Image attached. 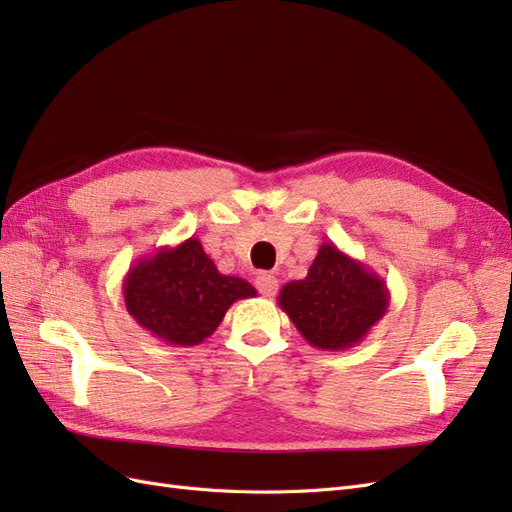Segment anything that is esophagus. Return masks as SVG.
<instances>
[{
	"instance_id": "obj_1",
	"label": "esophagus",
	"mask_w": 512,
	"mask_h": 512,
	"mask_svg": "<svg viewBox=\"0 0 512 512\" xmlns=\"http://www.w3.org/2000/svg\"><path fill=\"white\" fill-rule=\"evenodd\" d=\"M256 288H258V292L262 294V297H267V299L275 297V292H277V277L271 275V273H258V277H256Z\"/></svg>"
}]
</instances>
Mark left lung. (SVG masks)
Returning a JSON list of instances; mask_svg holds the SVG:
<instances>
[{
  "label": "left lung",
  "mask_w": 512,
  "mask_h": 512,
  "mask_svg": "<svg viewBox=\"0 0 512 512\" xmlns=\"http://www.w3.org/2000/svg\"><path fill=\"white\" fill-rule=\"evenodd\" d=\"M391 303L382 277L333 243H322L303 280L277 297L309 346L339 352L361 344Z\"/></svg>",
  "instance_id": "obj_1"
}]
</instances>
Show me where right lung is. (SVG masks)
Here are the masks:
<instances>
[{
    "label": "right lung",
    "instance_id": "obj_1",
    "mask_svg": "<svg viewBox=\"0 0 512 512\" xmlns=\"http://www.w3.org/2000/svg\"><path fill=\"white\" fill-rule=\"evenodd\" d=\"M256 297L237 275H222L196 237L138 258L123 280V301L138 327L173 346H198L230 305Z\"/></svg>",
    "mask_w": 512,
    "mask_h": 512
}]
</instances>
